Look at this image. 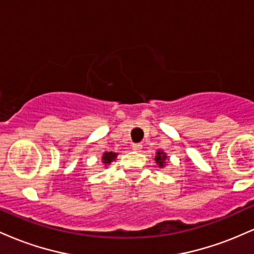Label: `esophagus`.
<instances>
[{"label":"esophagus","instance_id":"34e87169","mask_svg":"<svg viewBox=\"0 0 254 254\" xmlns=\"http://www.w3.org/2000/svg\"><path fill=\"white\" fill-rule=\"evenodd\" d=\"M132 149L136 150V151H139L142 149V144L141 143H133L132 144Z\"/></svg>","mask_w":254,"mask_h":254}]
</instances>
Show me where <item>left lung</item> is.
I'll use <instances>...</instances> for the list:
<instances>
[{
  "label": "left lung",
  "mask_w": 254,
  "mask_h": 254,
  "mask_svg": "<svg viewBox=\"0 0 254 254\" xmlns=\"http://www.w3.org/2000/svg\"><path fill=\"white\" fill-rule=\"evenodd\" d=\"M156 154H157L156 157H155L156 162H157V164H159L160 167H162V166L166 164V155H165V153H162V151L159 150Z\"/></svg>",
  "instance_id": "obj_1"
}]
</instances>
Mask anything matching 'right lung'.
I'll use <instances>...</instances> for the list:
<instances>
[{"mask_svg":"<svg viewBox=\"0 0 254 254\" xmlns=\"http://www.w3.org/2000/svg\"><path fill=\"white\" fill-rule=\"evenodd\" d=\"M116 156H117V154L112 153V151H110V153H105L104 156H103L104 164H110V162L112 161V160L116 159Z\"/></svg>","mask_w":254,"mask_h":254,"instance_id":"right-lung-1","label":"right lung"}]
</instances>
